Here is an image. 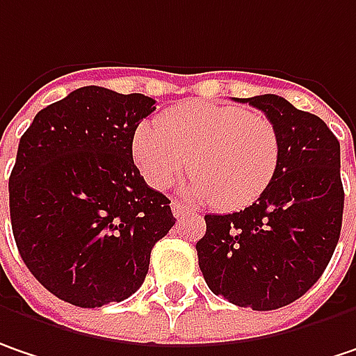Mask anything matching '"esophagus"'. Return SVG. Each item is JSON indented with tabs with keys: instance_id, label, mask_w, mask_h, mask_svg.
<instances>
[{
	"instance_id": "1",
	"label": "esophagus",
	"mask_w": 356,
	"mask_h": 356,
	"mask_svg": "<svg viewBox=\"0 0 356 356\" xmlns=\"http://www.w3.org/2000/svg\"><path fill=\"white\" fill-rule=\"evenodd\" d=\"M171 211H173V216L175 218H185V216H189V213H195L193 209H189V207H185L181 201H171Z\"/></svg>"
}]
</instances>
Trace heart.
Here are the masks:
<instances>
[{
    "label": "heart",
    "mask_w": 356,
    "mask_h": 356,
    "mask_svg": "<svg viewBox=\"0 0 356 356\" xmlns=\"http://www.w3.org/2000/svg\"><path fill=\"white\" fill-rule=\"evenodd\" d=\"M133 161L153 189H167L187 171L185 193L241 209L260 199L276 179L282 140L276 124L238 104L187 100L133 135Z\"/></svg>",
    "instance_id": "heart-1"
}]
</instances>
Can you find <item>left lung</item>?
<instances>
[{"mask_svg": "<svg viewBox=\"0 0 356 356\" xmlns=\"http://www.w3.org/2000/svg\"><path fill=\"white\" fill-rule=\"evenodd\" d=\"M268 116L282 140L276 179L256 203L227 216H205L199 268L209 290L236 306L276 310L298 300L334 254L345 191L341 145L316 115L286 98H240Z\"/></svg>", "mask_w": 356, "mask_h": 356, "instance_id": "obj_1", "label": "left lung"}]
</instances>
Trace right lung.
I'll list each match as a JSON object with an SVG mask.
<instances>
[{
  "instance_id": "obj_1",
  "label": "right lung",
  "mask_w": 356,
  "mask_h": 356,
  "mask_svg": "<svg viewBox=\"0 0 356 356\" xmlns=\"http://www.w3.org/2000/svg\"><path fill=\"white\" fill-rule=\"evenodd\" d=\"M155 111L145 95L84 86L42 108L19 138L10 216L19 256L64 302L98 308L135 294L175 218L133 161Z\"/></svg>"
}]
</instances>
